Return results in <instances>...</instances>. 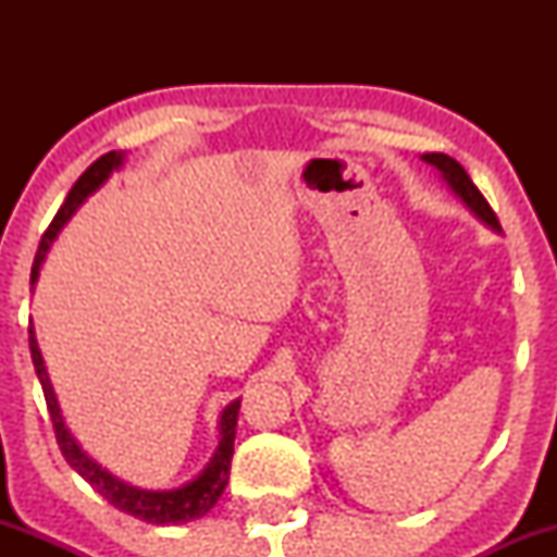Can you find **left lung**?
Returning <instances> with one entry per match:
<instances>
[{
    "label": "left lung",
    "mask_w": 557,
    "mask_h": 557,
    "mask_svg": "<svg viewBox=\"0 0 557 557\" xmlns=\"http://www.w3.org/2000/svg\"><path fill=\"white\" fill-rule=\"evenodd\" d=\"M424 162L434 164V168L443 172L445 181L453 185V190H456V194L461 196L463 201L469 203V207L474 209V212L482 216L484 222H487V225H492L495 230H500V220H497V214L492 212L490 201L482 196V190L476 188L474 181H471V177H469V172H466L461 164L456 162V159L447 157V154H424Z\"/></svg>",
    "instance_id": "8db88e82"
}]
</instances>
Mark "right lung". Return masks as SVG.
Instances as JSON below:
<instances>
[{"instance_id": "right-lung-1", "label": "right lung", "mask_w": 557, "mask_h": 557, "mask_svg": "<svg viewBox=\"0 0 557 557\" xmlns=\"http://www.w3.org/2000/svg\"><path fill=\"white\" fill-rule=\"evenodd\" d=\"M120 164H123V157H120L117 151H110V154L96 159L91 168H88L78 177V181H75V185H73V188H70V194L65 198V203H62L60 212L54 214L52 225L47 227V233L41 235V243H38V251H36V259H34V270H30V285L36 283L38 267H41L44 257H47L49 243L57 238V233H60L62 225H65L70 216H73L75 209H78L81 203L86 201V198L91 196L94 190L107 181V177H110V172L120 168ZM28 345H30V359H34L38 382H41L44 398H47L49 419H52L57 445H60V450H62V456H65V461L73 466V469L78 471V474L86 479V482L91 484V487L99 492V495L104 497L107 503L114 505V508H117V510H123V513L136 516V519L146 521V523H159V527H172V523L201 519V516H207L209 510L214 508V503L220 500V495H222V492H225L227 479H230V461H233L235 424H238L240 400L230 403L225 411H222V421H220L222 440H220V447H216L212 463H209L207 469H203L201 476L194 479V482H188L181 490L146 492V490L131 487V484L120 482V479H114L110 471L101 469L99 463H94L91 458H88L86 453L81 450L78 443H75V440H73V434L67 432L65 421H62V413H60V406H57L52 382H49L47 369H44L41 350H38V345H36L34 327H28Z\"/></svg>"}]
</instances>
